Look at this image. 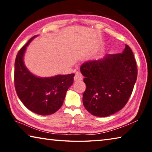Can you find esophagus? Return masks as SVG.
Returning <instances> with one entry per match:
<instances>
[{
  "mask_svg": "<svg viewBox=\"0 0 152 152\" xmlns=\"http://www.w3.org/2000/svg\"><path fill=\"white\" fill-rule=\"evenodd\" d=\"M74 80L75 82H80L83 80V77H82V74L80 72H77L75 74V76H74Z\"/></svg>",
  "mask_w": 152,
  "mask_h": 152,
  "instance_id": "esophagus-1",
  "label": "esophagus"
}]
</instances>
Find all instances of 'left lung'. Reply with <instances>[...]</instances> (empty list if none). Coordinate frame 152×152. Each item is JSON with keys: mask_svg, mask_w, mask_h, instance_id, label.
Returning <instances> with one entry per match:
<instances>
[{"mask_svg": "<svg viewBox=\"0 0 152 152\" xmlns=\"http://www.w3.org/2000/svg\"><path fill=\"white\" fill-rule=\"evenodd\" d=\"M80 69L86 85L82 101L91 114L105 117L125 107L137 77L134 56L127 45L122 53L86 61Z\"/></svg>", "mask_w": 152, "mask_h": 152, "instance_id": "left-lung-1", "label": "left lung"}]
</instances>
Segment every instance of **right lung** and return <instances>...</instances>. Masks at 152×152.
Returning a JSON list of instances; mask_svg holds the SVG:
<instances>
[{"mask_svg": "<svg viewBox=\"0 0 152 152\" xmlns=\"http://www.w3.org/2000/svg\"><path fill=\"white\" fill-rule=\"evenodd\" d=\"M37 36L31 38L17 53L15 62V90L20 101L31 111L40 115H50L63 104L75 74L42 78L31 72L24 64V55L27 46Z\"/></svg>", "mask_w": 152, "mask_h": 152, "instance_id": "obj_1", "label": "right lung"}]
</instances>
